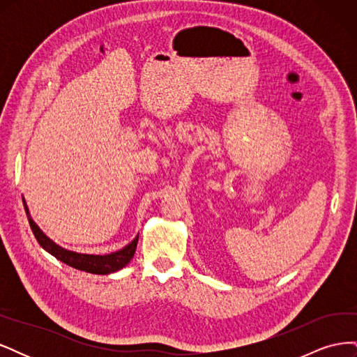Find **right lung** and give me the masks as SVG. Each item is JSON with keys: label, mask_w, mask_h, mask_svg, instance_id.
I'll return each instance as SVG.
<instances>
[{"label": "right lung", "mask_w": 357, "mask_h": 357, "mask_svg": "<svg viewBox=\"0 0 357 357\" xmlns=\"http://www.w3.org/2000/svg\"><path fill=\"white\" fill-rule=\"evenodd\" d=\"M25 205V211H26V218L29 222V226L32 229V234L37 238L38 244L45 248L46 252H49L50 255L55 256L56 259H59L61 262L67 264L75 269H80V271L84 273H91V274H112L122 269L125 265L129 264L131 261L135 248H137V243H138V236L132 240V243H129L126 247H123L122 250L110 253V255H83V253H75V252H70L66 250V248L59 247L58 244L53 243L50 238L41 232V229L36 225V222L31 219L29 211L26 204Z\"/></svg>", "instance_id": "1"}]
</instances>
